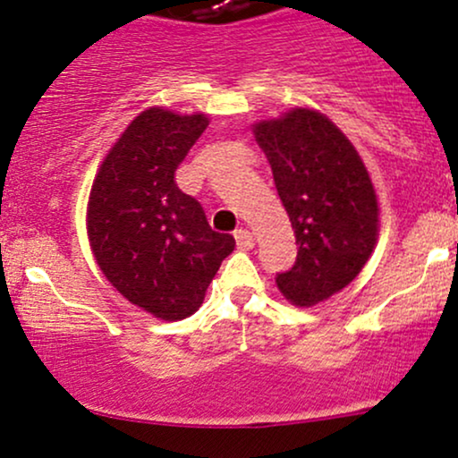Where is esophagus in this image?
I'll return each instance as SVG.
<instances>
[{
  "mask_svg": "<svg viewBox=\"0 0 458 458\" xmlns=\"http://www.w3.org/2000/svg\"><path fill=\"white\" fill-rule=\"evenodd\" d=\"M235 242H238L240 249L246 250V249H253L255 238L249 229H238L235 231Z\"/></svg>",
  "mask_w": 458,
  "mask_h": 458,
  "instance_id": "obj_1",
  "label": "esophagus"
}]
</instances>
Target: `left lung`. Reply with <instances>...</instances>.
<instances>
[{
	"label": "left lung",
	"instance_id": "1",
	"mask_svg": "<svg viewBox=\"0 0 458 458\" xmlns=\"http://www.w3.org/2000/svg\"><path fill=\"white\" fill-rule=\"evenodd\" d=\"M255 138L298 244L294 266L276 275V285L294 305H318L351 284L372 255L378 235L372 179L352 142L310 107L257 123Z\"/></svg>",
	"mask_w": 458,
	"mask_h": 458
}]
</instances>
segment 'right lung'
I'll return each mask as SVG.
<instances>
[{"instance_id": "1", "label": "right lung", "mask_w": 458, "mask_h": 458, "mask_svg": "<svg viewBox=\"0 0 458 458\" xmlns=\"http://www.w3.org/2000/svg\"><path fill=\"white\" fill-rule=\"evenodd\" d=\"M208 125L205 114L148 107L121 133L90 190L86 227L97 264L127 301L162 320L192 316L235 249L233 235L209 227L201 203L174 182Z\"/></svg>"}]
</instances>
